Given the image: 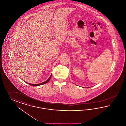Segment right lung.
Segmentation results:
<instances>
[{
  "instance_id": "add662e5",
  "label": "right lung",
  "mask_w": 126,
  "mask_h": 126,
  "mask_svg": "<svg viewBox=\"0 0 126 126\" xmlns=\"http://www.w3.org/2000/svg\"><path fill=\"white\" fill-rule=\"evenodd\" d=\"M51 75H50V77L48 78V79L47 80H46V81H44V82H42V83H39V84H32V83H27H27L28 84H30V85L33 86H37L43 85V84H45V83H46L47 82H48L49 81H50V78H51Z\"/></svg>"
}]
</instances>
